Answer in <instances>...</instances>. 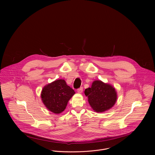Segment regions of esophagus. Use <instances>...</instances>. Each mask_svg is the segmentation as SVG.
<instances>
[{"label": "esophagus", "instance_id": "1", "mask_svg": "<svg viewBox=\"0 0 155 155\" xmlns=\"http://www.w3.org/2000/svg\"><path fill=\"white\" fill-rule=\"evenodd\" d=\"M77 91H78V93H82V91H83V88H82V87H81V88L78 89Z\"/></svg>", "mask_w": 155, "mask_h": 155}]
</instances>
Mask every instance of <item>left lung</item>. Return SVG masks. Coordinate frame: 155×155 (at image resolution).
<instances>
[{
    "mask_svg": "<svg viewBox=\"0 0 155 155\" xmlns=\"http://www.w3.org/2000/svg\"><path fill=\"white\" fill-rule=\"evenodd\" d=\"M85 95L88 97V102L97 112H103L111 108L117 99L115 89L101 81H95L91 88L85 91Z\"/></svg>",
    "mask_w": 155,
    "mask_h": 155,
    "instance_id": "left-lung-1",
    "label": "left lung"
}]
</instances>
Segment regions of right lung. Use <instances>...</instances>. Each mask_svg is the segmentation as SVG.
<instances>
[{
    "label": "right lung",
    "instance_id": "add662e5",
    "mask_svg": "<svg viewBox=\"0 0 155 155\" xmlns=\"http://www.w3.org/2000/svg\"><path fill=\"white\" fill-rule=\"evenodd\" d=\"M74 94V91L67 85L64 80L60 79L45 86L41 98L49 110L58 114L64 110L68 100Z\"/></svg>",
    "mask_w": 155,
    "mask_h": 155
}]
</instances>
